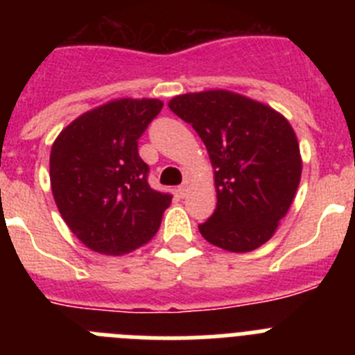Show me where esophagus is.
<instances>
[{"label": "esophagus", "mask_w": 355, "mask_h": 355, "mask_svg": "<svg viewBox=\"0 0 355 355\" xmlns=\"http://www.w3.org/2000/svg\"><path fill=\"white\" fill-rule=\"evenodd\" d=\"M178 193H180V197H187V193H188V184H187V183L181 184V187L178 188Z\"/></svg>", "instance_id": "34e87169"}]
</instances>
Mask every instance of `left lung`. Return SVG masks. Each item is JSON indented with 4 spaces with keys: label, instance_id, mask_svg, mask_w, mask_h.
Segmentation results:
<instances>
[{
    "label": "left lung",
    "instance_id": "1",
    "mask_svg": "<svg viewBox=\"0 0 355 355\" xmlns=\"http://www.w3.org/2000/svg\"><path fill=\"white\" fill-rule=\"evenodd\" d=\"M168 108L192 124L215 168L216 208L199 224L200 234L231 252L261 247L290 209L302 174L290 122L229 90L175 96Z\"/></svg>",
    "mask_w": 355,
    "mask_h": 355
}]
</instances>
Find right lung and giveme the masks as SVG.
<instances>
[{
	"instance_id": "1",
	"label": "right lung",
	"mask_w": 355,
	"mask_h": 355,
	"mask_svg": "<svg viewBox=\"0 0 355 355\" xmlns=\"http://www.w3.org/2000/svg\"><path fill=\"white\" fill-rule=\"evenodd\" d=\"M158 99H117L72 121L55 140L49 178L62 218L85 245L121 256L155 236L172 196L147 183L139 139Z\"/></svg>"
}]
</instances>
